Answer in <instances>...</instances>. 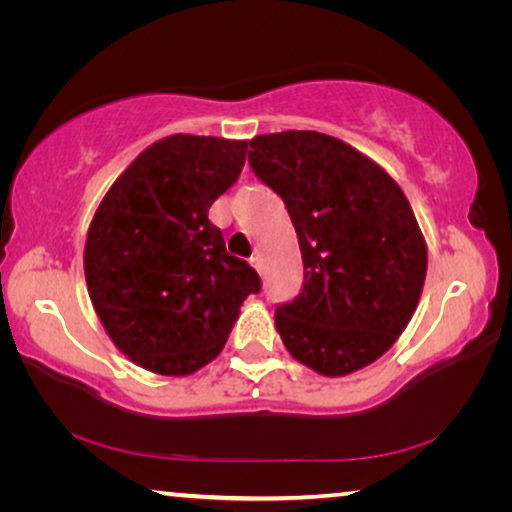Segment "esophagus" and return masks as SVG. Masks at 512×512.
I'll list each match as a JSON object with an SVG mask.
<instances>
[{"instance_id": "obj_1", "label": "esophagus", "mask_w": 512, "mask_h": 512, "mask_svg": "<svg viewBox=\"0 0 512 512\" xmlns=\"http://www.w3.org/2000/svg\"><path fill=\"white\" fill-rule=\"evenodd\" d=\"M250 266H253L257 273H262V266H264L262 257H259V255H253V257H250Z\"/></svg>"}]
</instances>
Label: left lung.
I'll list each match as a JSON object with an SVG mask.
<instances>
[{"mask_svg":"<svg viewBox=\"0 0 512 512\" xmlns=\"http://www.w3.org/2000/svg\"><path fill=\"white\" fill-rule=\"evenodd\" d=\"M255 176L282 196L305 264L300 296L275 311L284 348L323 377L370 366L409 325L427 241L400 185L368 155L316 131L250 140Z\"/></svg>","mask_w":512,"mask_h":512,"instance_id":"left-lung-1","label":"left lung"}]
</instances>
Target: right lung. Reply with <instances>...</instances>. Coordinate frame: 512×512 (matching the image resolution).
Masks as SVG:
<instances>
[{"instance_id": "right-lung-1", "label": "right lung", "mask_w": 512, "mask_h": 512, "mask_svg": "<svg viewBox=\"0 0 512 512\" xmlns=\"http://www.w3.org/2000/svg\"><path fill=\"white\" fill-rule=\"evenodd\" d=\"M246 140L169 135L128 164L88 230L83 268L112 343L155 375L185 377L219 357L239 307L262 289L207 219L237 183Z\"/></svg>"}]
</instances>
